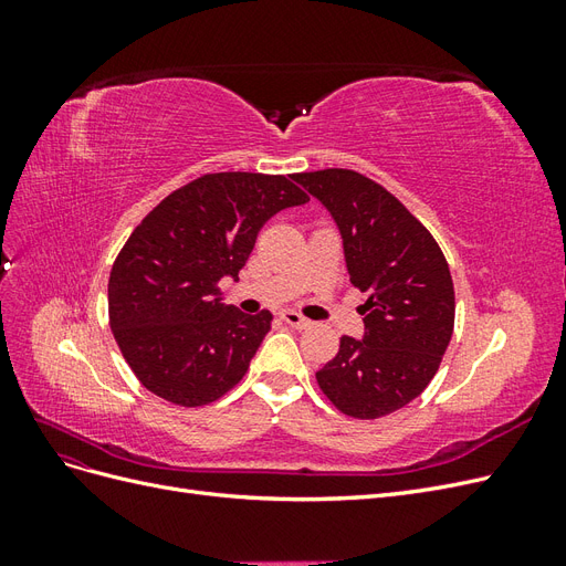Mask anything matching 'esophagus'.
<instances>
[{
    "instance_id": "1",
    "label": "esophagus",
    "mask_w": 566,
    "mask_h": 566,
    "mask_svg": "<svg viewBox=\"0 0 566 566\" xmlns=\"http://www.w3.org/2000/svg\"><path fill=\"white\" fill-rule=\"evenodd\" d=\"M281 321L283 323H287V325H293V328H297V331H304V328H310L312 325V321H306L302 314H297V312H281Z\"/></svg>"
}]
</instances>
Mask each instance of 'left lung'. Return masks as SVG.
<instances>
[{"label": "left lung", "mask_w": 566, "mask_h": 566, "mask_svg": "<svg viewBox=\"0 0 566 566\" xmlns=\"http://www.w3.org/2000/svg\"><path fill=\"white\" fill-rule=\"evenodd\" d=\"M295 181L333 214L349 281L368 295L364 339L342 335L316 382L349 418L389 416L432 382L451 342L455 295L447 256L387 188L354 169L302 172Z\"/></svg>", "instance_id": "1"}]
</instances>
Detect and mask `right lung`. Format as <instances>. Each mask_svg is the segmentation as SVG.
Wrapping results in <instances>:
<instances>
[{"label":"right lung","instance_id":"1","mask_svg":"<svg viewBox=\"0 0 566 566\" xmlns=\"http://www.w3.org/2000/svg\"><path fill=\"white\" fill-rule=\"evenodd\" d=\"M295 175L217 172L169 193L132 231L108 279L111 331L156 397L198 408L243 380L271 314L221 302L266 221L310 200Z\"/></svg>","mask_w":566,"mask_h":566}]
</instances>
